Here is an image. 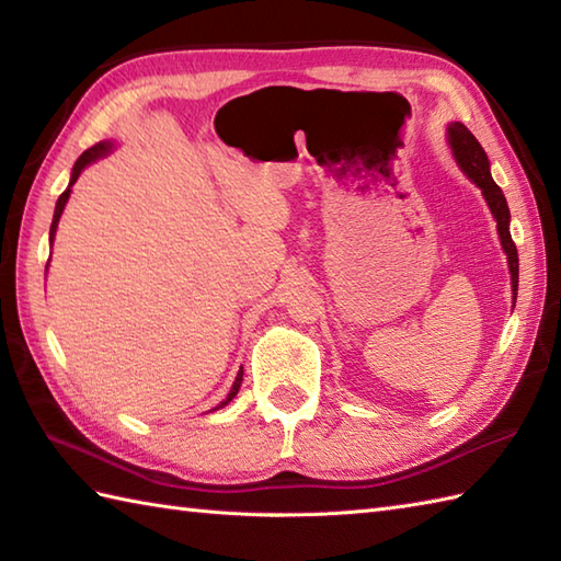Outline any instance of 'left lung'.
I'll return each instance as SVG.
<instances>
[{"label": "left lung", "instance_id": "left-lung-1", "mask_svg": "<svg viewBox=\"0 0 561 561\" xmlns=\"http://www.w3.org/2000/svg\"><path fill=\"white\" fill-rule=\"evenodd\" d=\"M448 141H450L453 157H456L458 165L465 173H468L470 181L482 190L486 205H490V209L494 214L496 231H499V238H502L504 253L508 257L511 287H514V294H516L518 291V250H516L514 238H511V231H508L511 214H508V205H506V197L502 193V187H499L492 181L486 153H484L482 145L478 139H474V135L470 133L468 127H465L462 123H453L448 127ZM514 301H516V296H514Z\"/></svg>", "mask_w": 561, "mask_h": 561}]
</instances>
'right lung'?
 Here are the masks:
<instances>
[{
    "label": "right lung",
    "instance_id": "add662e5",
    "mask_svg": "<svg viewBox=\"0 0 561 561\" xmlns=\"http://www.w3.org/2000/svg\"><path fill=\"white\" fill-rule=\"evenodd\" d=\"M113 149V145L111 141H101V145H96V147H91V149H87L81 153V157L77 159V163H75V169H71V181H69V187L65 190L62 195H59V199H57V207H55V217H53V226H50V243H53V238H55V231H57V221H59V217H62V209H65V205H67V199H69V193H71V185L77 183V178H79V173L87 169V165L91 163V161H96V159H101V157H105V153H108ZM241 383H243V368L241 371H238V376H236V383H233V388H231V392H229V398H226L219 408H224V404H229L233 398H236V392H238V388H241ZM219 408H214V410H219Z\"/></svg>",
    "mask_w": 561,
    "mask_h": 561
}]
</instances>
